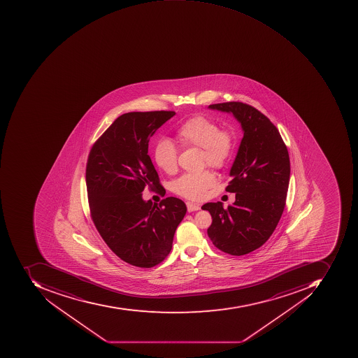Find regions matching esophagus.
<instances>
[{"label":"esophagus","mask_w":358,"mask_h":358,"mask_svg":"<svg viewBox=\"0 0 358 358\" xmlns=\"http://www.w3.org/2000/svg\"><path fill=\"white\" fill-rule=\"evenodd\" d=\"M186 206H187V210L188 212H194V210H200V206H198V204L192 203V202H187L186 203Z\"/></svg>","instance_id":"34e87169"}]
</instances>
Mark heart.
<instances>
[{
  "instance_id": "heart-1",
  "label": "heart",
  "mask_w": 358,
  "mask_h": 358,
  "mask_svg": "<svg viewBox=\"0 0 358 358\" xmlns=\"http://www.w3.org/2000/svg\"><path fill=\"white\" fill-rule=\"evenodd\" d=\"M176 141L182 148H201L203 164L222 168L229 162L234 150V138L224 130H220L215 122L204 116L192 117L176 130ZM154 162L166 173L172 174L178 169V150L171 141L162 138L155 145ZM216 182L215 174L206 170L198 174H184L174 180L172 189L178 196L199 200Z\"/></svg>"
}]
</instances>
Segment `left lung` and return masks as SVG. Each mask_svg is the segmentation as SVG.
I'll use <instances>...</instances> for the list:
<instances>
[{"label":"left lung","instance_id":"8db88e82","mask_svg":"<svg viewBox=\"0 0 358 358\" xmlns=\"http://www.w3.org/2000/svg\"><path fill=\"white\" fill-rule=\"evenodd\" d=\"M210 110L231 113L241 124L243 138L230 170L226 192L236 201L224 208L208 202V238L222 252L241 256L257 250L271 236L285 208L289 184V155L276 127L255 108L242 102L212 104Z\"/></svg>","mask_w":358,"mask_h":358}]
</instances>
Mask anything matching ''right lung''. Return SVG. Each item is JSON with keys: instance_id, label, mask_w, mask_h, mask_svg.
I'll return each mask as SVG.
<instances>
[{"instance_id": "obj_1", "label": "right lung", "mask_w": 358, "mask_h": 358, "mask_svg": "<svg viewBox=\"0 0 358 358\" xmlns=\"http://www.w3.org/2000/svg\"><path fill=\"white\" fill-rule=\"evenodd\" d=\"M174 115L172 110L122 115L96 140L87 160V194L94 226L120 259L140 268L164 262L187 210L174 196L159 204L142 198L146 187L164 189L148 156V143Z\"/></svg>"}]
</instances>
